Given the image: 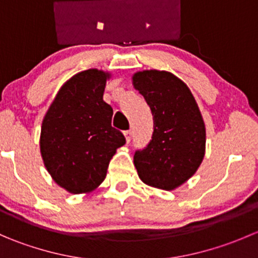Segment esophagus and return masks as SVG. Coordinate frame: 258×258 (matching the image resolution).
Listing matches in <instances>:
<instances>
[{
  "label": "esophagus",
  "instance_id": "34e87169",
  "mask_svg": "<svg viewBox=\"0 0 258 258\" xmlns=\"http://www.w3.org/2000/svg\"><path fill=\"white\" fill-rule=\"evenodd\" d=\"M124 137H126V141L127 142L131 141V137H132V131H131V130H127V131H124Z\"/></svg>",
  "mask_w": 258,
  "mask_h": 258
}]
</instances>
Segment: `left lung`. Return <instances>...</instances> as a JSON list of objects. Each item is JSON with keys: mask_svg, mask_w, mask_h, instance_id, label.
<instances>
[{"mask_svg": "<svg viewBox=\"0 0 258 258\" xmlns=\"http://www.w3.org/2000/svg\"><path fill=\"white\" fill-rule=\"evenodd\" d=\"M153 116L152 140L134 156L139 177L156 188H177L201 165L206 128L186 83L167 71L146 70L132 77Z\"/></svg>", "mask_w": 258, "mask_h": 258, "instance_id": "1", "label": "left lung"}]
</instances>
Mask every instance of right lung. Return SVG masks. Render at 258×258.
Returning <instances> with one entry per match:
<instances>
[{
	"label": "right lung",
	"mask_w": 258,
	"mask_h": 258,
	"mask_svg": "<svg viewBox=\"0 0 258 258\" xmlns=\"http://www.w3.org/2000/svg\"><path fill=\"white\" fill-rule=\"evenodd\" d=\"M108 72L91 69L62 85L41 127L43 163L58 186L71 194L97 188L116 150L126 144L111 124L113 110L103 101Z\"/></svg>",
	"instance_id": "obj_1"
}]
</instances>
